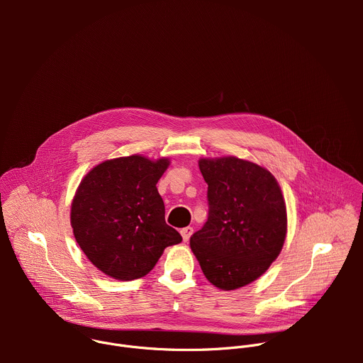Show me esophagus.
<instances>
[{"instance_id":"obj_1","label":"esophagus","mask_w":363,"mask_h":363,"mask_svg":"<svg viewBox=\"0 0 363 363\" xmlns=\"http://www.w3.org/2000/svg\"><path fill=\"white\" fill-rule=\"evenodd\" d=\"M192 233H194L192 227H185V228H182V230H181V235H182V238H184V241H188L189 237L192 235Z\"/></svg>"}]
</instances>
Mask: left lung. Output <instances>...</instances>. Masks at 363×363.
<instances>
[{
  "label": "left lung",
  "mask_w": 363,
  "mask_h": 363,
  "mask_svg": "<svg viewBox=\"0 0 363 363\" xmlns=\"http://www.w3.org/2000/svg\"><path fill=\"white\" fill-rule=\"evenodd\" d=\"M208 184V220L189 245L203 276L221 290L244 287L279 257L287 234V211L273 174L235 157L201 158Z\"/></svg>",
  "instance_id": "1"
}]
</instances>
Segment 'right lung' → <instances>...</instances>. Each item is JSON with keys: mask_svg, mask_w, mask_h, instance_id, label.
Wrapping results in <instances>:
<instances>
[{"mask_svg": "<svg viewBox=\"0 0 363 363\" xmlns=\"http://www.w3.org/2000/svg\"><path fill=\"white\" fill-rule=\"evenodd\" d=\"M169 164L168 158L130 155L96 165L82 179L70 223L77 244L101 273L121 281L140 279L167 247L182 241L165 223L157 188Z\"/></svg>", "mask_w": 363, "mask_h": 363, "instance_id": "right-lung-1", "label": "right lung"}]
</instances>
